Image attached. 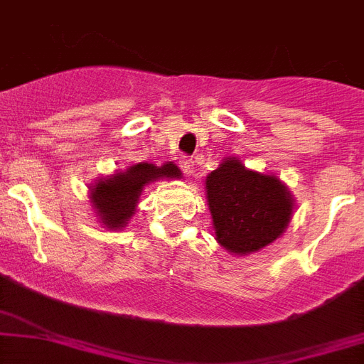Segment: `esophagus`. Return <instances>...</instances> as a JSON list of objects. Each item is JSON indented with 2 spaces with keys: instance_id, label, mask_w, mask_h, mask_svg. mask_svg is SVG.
I'll list each match as a JSON object with an SVG mask.
<instances>
[{
  "instance_id": "esophagus-1",
  "label": "esophagus",
  "mask_w": 364,
  "mask_h": 364,
  "mask_svg": "<svg viewBox=\"0 0 364 364\" xmlns=\"http://www.w3.org/2000/svg\"><path fill=\"white\" fill-rule=\"evenodd\" d=\"M180 167H182V171H184V175H191V173L195 171V164L189 156L180 158Z\"/></svg>"
}]
</instances>
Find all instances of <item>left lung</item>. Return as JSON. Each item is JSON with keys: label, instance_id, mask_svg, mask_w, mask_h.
Listing matches in <instances>:
<instances>
[{"label": "left lung", "instance_id": "left-lung-1", "mask_svg": "<svg viewBox=\"0 0 364 364\" xmlns=\"http://www.w3.org/2000/svg\"><path fill=\"white\" fill-rule=\"evenodd\" d=\"M206 197L217 241L234 254L257 252L287 228L293 200L272 175L225 160L206 178Z\"/></svg>", "mask_w": 364, "mask_h": 364}]
</instances>
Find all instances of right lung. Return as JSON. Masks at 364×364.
Wrapping results in <instances>:
<instances>
[{
  "instance_id": "obj_1",
  "label": "right lung",
  "mask_w": 364,
  "mask_h": 364,
  "mask_svg": "<svg viewBox=\"0 0 364 364\" xmlns=\"http://www.w3.org/2000/svg\"><path fill=\"white\" fill-rule=\"evenodd\" d=\"M161 176L178 178L180 169L171 161L161 167L152 164H136L125 173H116L110 178L99 180L92 191L95 212L101 215V220L108 228L117 230L125 226L130 215L134 213L144 186Z\"/></svg>"
}]
</instances>
